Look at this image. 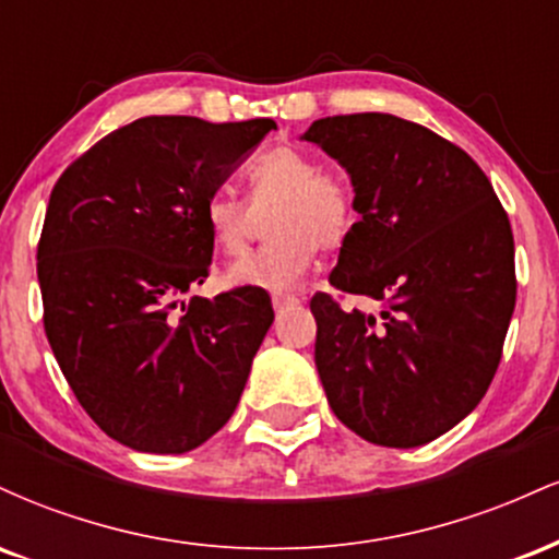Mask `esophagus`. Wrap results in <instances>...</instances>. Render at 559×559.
Returning a JSON list of instances; mask_svg holds the SVG:
<instances>
[{"mask_svg":"<svg viewBox=\"0 0 559 559\" xmlns=\"http://www.w3.org/2000/svg\"><path fill=\"white\" fill-rule=\"evenodd\" d=\"M288 305H299L297 294H281V292L273 294V307H275V310H284V307H288Z\"/></svg>","mask_w":559,"mask_h":559,"instance_id":"obj_1","label":"esophagus"}]
</instances>
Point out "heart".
<instances>
[{
  "mask_svg": "<svg viewBox=\"0 0 559 559\" xmlns=\"http://www.w3.org/2000/svg\"><path fill=\"white\" fill-rule=\"evenodd\" d=\"M249 199L230 189L210 194L204 204L213 243L236 258L258 234L262 217H271L273 241L228 267V286L288 292L310 273L318 247L333 249L352 234L357 199L342 173L323 170V163L294 146L265 152L247 173Z\"/></svg>",
  "mask_w": 559,
  "mask_h": 559,
  "instance_id": "obj_1",
  "label": "heart"
}]
</instances>
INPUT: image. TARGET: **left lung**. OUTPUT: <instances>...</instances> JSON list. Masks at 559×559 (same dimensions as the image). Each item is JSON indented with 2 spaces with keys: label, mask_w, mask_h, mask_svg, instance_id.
Returning a JSON list of instances; mask_svg holds the SVG:
<instances>
[{
  "label": "left lung",
  "mask_w": 559,
  "mask_h": 559,
  "mask_svg": "<svg viewBox=\"0 0 559 559\" xmlns=\"http://www.w3.org/2000/svg\"><path fill=\"white\" fill-rule=\"evenodd\" d=\"M349 173L357 215L329 281L381 301L346 312L316 294V365L338 420L365 441L439 439L484 400L515 310V241L467 152L386 112L305 131Z\"/></svg>",
  "instance_id": "1"
}]
</instances>
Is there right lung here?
I'll list each match as a JSON object with an SVG mask.
<instances>
[{
  "label": "right lung",
  "instance_id": "1",
  "mask_svg": "<svg viewBox=\"0 0 559 559\" xmlns=\"http://www.w3.org/2000/svg\"><path fill=\"white\" fill-rule=\"evenodd\" d=\"M273 128L150 115L55 183L36 254L44 331L88 418L136 452L197 449L241 400L271 297L194 288L215 247L204 204Z\"/></svg>",
  "mask_w": 559,
  "mask_h": 559
}]
</instances>
